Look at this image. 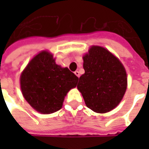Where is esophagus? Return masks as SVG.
Listing matches in <instances>:
<instances>
[{
	"instance_id": "esophagus-1",
	"label": "esophagus",
	"mask_w": 149,
	"mask_h": 149,
	"mask_svg": "<svg viewBox=\"0 0 149 149\" xmlns=\"http://www.w3.org/2000/svg\"><path fill=\"white\" fill-rule=\"evenodd\" d=\"M74 73L77 77H79V76H80V74H79V71H77H77H75Z\"/></svg>"
}]
</instances>
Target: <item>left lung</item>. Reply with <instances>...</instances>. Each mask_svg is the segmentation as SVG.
<instances>
[{
  "mask_svg": "<svg viewBox=\"0 0 149 149\" xmlns=\"http://www.w3.org/2000/svg\"><path fill=\"white\" fill-rule=\"evenodd\" d=\"M84 69L77 88L86 107L97 113L115 108L127 89V74L120 60L106 49L92 46L84 56Z\"/></svg>",
  "mask_w": 149,
  "mask_h": 149,
  "instance_id": "obj_1",
  "label": "left lung"
}]
</instances>
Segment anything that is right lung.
Wrapping results in <instances>:
<instances>
[{"instance_id":"right-lung-1","label":"right lung","mask_w":149,"mask_h":149,"mask_svg":"<svg viewBox=\"0 0 149 149\" xmlns=\"http://www.w3.org/2000/svg\"><path fill=\"white\" fill-rule=\"evenodd\" d=\"M78 77L68 68L55 63L46 51L35 56L21 76V88L24 99L38 112L52 113L60 110L65 96L76 87Z\"/></svg>"}]
</instances>
